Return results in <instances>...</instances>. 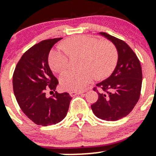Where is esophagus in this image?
I'll use <instances>...</instances> for the list:
<instances>
[{
	"mask_svg": "<svg viewBox=\"0 0 156 156\" xmlns=\"http://www.w3.org/2000/svg\"><path fill=\"white\" fill-rule=\"evenodd\" d=\"M83 93V92H78V91H71V92H69V94H70L71 96H75V95H77V94H80Z\"/></svg>",
	"mask_w": 156,
	"mask_h": 156,
	"instance_id": "obj_1",
	"label": "esophagus"
}]
</instances>
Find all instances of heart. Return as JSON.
Returning <instances> with one entry per match:
<instances>
[{
  "instance_id": "b5f03b06",
  "label": "heart",
  "mask_w": 156,
  "mask_h": 156,
  "mask_svg": "<svg viewBox=\"0 0 156 156\" xmlns=\"http://www.w3.org/2000/svg\"><path fill=\"white\" fill-rule=\"evenodd\" d=\"M82 55L79 69H68L61 75L60 83L66 90L87 88L97 76H108L117 62V51L111 42H101L89 36H79L66 40L62 47L51 51L49 64L53 70L62 72L69 67V55Z\"/></svg>"
}]
</instances>
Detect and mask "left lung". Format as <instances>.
Segmentation results:
<instances>
[{
    "label": "left lung",
    "mask_w": 156,
    "mask_h": 156,
    "mask_svg": "<svg viewBox=\"0 0 156 156\" xmlns=\"http://www.w3.org/2000/svg\"><path fill=\"white\" fill-rule=\"evenodd\" d=\"M99 34L114 44L118 59L112 75L97 83V87L103 92L100 93L98 91V100L91 108L97 117L106 121H116L126 117L139 101L142 72L139 58L128 44L105 32H100Z\"/></svg>",
    "instance_id": "8db88e82"
}]
</instances>
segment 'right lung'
Instances as JSON below:
<instances>
[{"instance_id": "right-lung-1", "label": "right lung", "mask_w": 156, "mask_h": 156, "mask_svg": "<svg viewBox=\"0 0 156 156\" xmlns=\"http://www.w3.org/2000/svg\"><path fill=\"white\" fill-rule=\"evenodd\" d=\"M62 38L47 39L27 51L17 63L13 74V90L23 112L35 124L55 125L64 119L72 98L69 93H58L51 98L47 90L55 91L58 81L48 64L53 46Z\"/></svg>"}]
</instances>
